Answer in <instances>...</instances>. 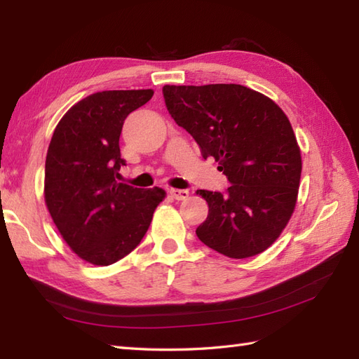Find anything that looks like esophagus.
I'll return each instance as SVG.
<instances>
[{"label": "esophagus", "instance_id": "34e87169", "mask_svg": "<svg viewBox=\"0 0 359 359\" xmlns=\"http://www.w3.org/2000/svg\"><path fill=\"white\" fill-rule=\"evenodd\" d=\"M170 196L175 201H185L189 196V193L187 191V189H174L172 188V189H170Z\"/></svg>", "mask_w": 359, "mask_h": 359}]
</instances>
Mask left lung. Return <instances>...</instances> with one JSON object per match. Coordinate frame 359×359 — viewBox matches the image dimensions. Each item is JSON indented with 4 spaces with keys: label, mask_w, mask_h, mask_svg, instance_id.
Returning a JSON list of instances; mask_svg holds the SVG:
<instances>
[{
    "label": "left lung",
    "mask_w": 359,
    "mask_h": 359,
    "mask_svg": "<svg viewBox=\"0 0 359 359\" xmlns=\"http://www.w3.org/2000/svg\"><path fill=\"white\" fill-rule=\"evenodd\" d=\"M162 93L175 123L230 182L224 193L197 191L208 203L197 238L233 259L262 253L292 217L301 180V151L287 116L242 85H165Z\"/></svg>",
    "instance_id": "obj_1"
}]
</instances>
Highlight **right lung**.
<instances>
[{"mask_svg": "<svg viewBox=\"0 0 359 359\" xmlns=\"http://www.w3.org/2000/svg\"><path fill=\"white\" fill-rule=\"evenodd\" d=\"M152 89L103 90L60 120L46 156L44 199L67 245L86 262L111 265L148 231L162 188L120 184L125 118L151 100Z\"/></svg>", "mask_w": 359, "mask_h": 359, "instance_id": "obj_1", "label": "right lung"}]
</instances>
